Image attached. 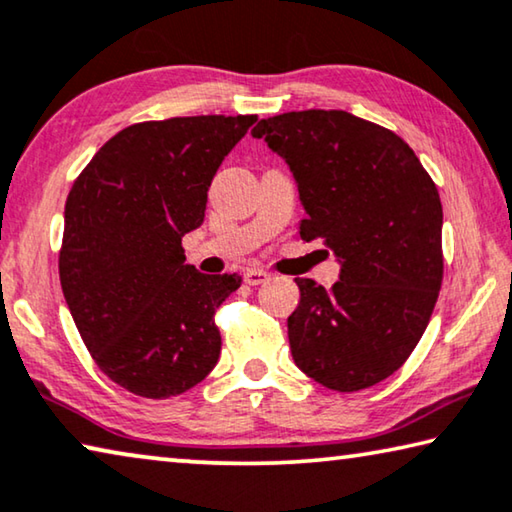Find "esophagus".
Masks as SVG:
<instances>
[{
  "label": "esophagus",
  "mask_w": 512,
  "mask_h": 512,
  "mask_svg": "<svg viewBox=\"0 0 512 512\" xmlns=\"http://www.w3.org/2000/svg\"><path fill=\"white\" fill-rule=\"evenodd\" d=\"M267 279H270V272L258 270V267H251V270L245 272V281L249 286H261V283H265Z\"/></svg>",
  "instance_id": "esophagus-1"
}]
</instances>
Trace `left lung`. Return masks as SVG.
Wrapping results in <instances>:
<instances>
[{
    "instance_id": "obj_1",
    "label": "left lung",
    "mask_w": 512,
    "mask_h": 512,
    "mask_svg": "<svg viewBox=\"0 0 512 512\" xmlns=\"http://www.w3.org/2000/svg\"><path fill=\"white\" fill-rule=\"evenodd\" d=\"M251 135L295 178L302 240H322L341 265L329 290L295 279V364L327 389L373 387L412 355L442 288L437 187L403 139L343 109L261 119Z\"/></svg>"
}]
</instances>
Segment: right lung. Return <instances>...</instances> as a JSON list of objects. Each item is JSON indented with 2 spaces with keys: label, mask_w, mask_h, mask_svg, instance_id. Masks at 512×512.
Masks as SVG:
<instances>
[{
  "label": "right lung",
  "mask_w": 512,
  "mask_h": 512,
  "mask_svg": "<svg viewBox=\"0 0 512 512\" xmlns=\"http://www.w3.org/2000/svg\"><path fill=\"white\" fill-rule=\"evenodd\" d=\"M256 121L130 125L68 194L59 277L70 316L100 371L137 396H178L217 364L212 316L242 277L185 265L180 240L203 224L212 178Z\"/></svg>",
  "instance_id": "right-lung-1"
}]
</instances>
